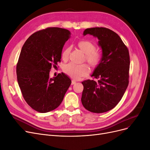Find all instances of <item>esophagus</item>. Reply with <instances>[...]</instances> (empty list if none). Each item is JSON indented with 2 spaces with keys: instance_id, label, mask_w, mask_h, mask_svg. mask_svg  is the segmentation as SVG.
<instances>
[{
  "instance_id": "esophagus-1",
  "label": "esophagus",
  "mask_w": 150,
  "mask_h": 150,
  "mask_svg": "<svg viewBox=\"0 0 150 150\" xmlns=\"http://www.w3.org/2000/svg\"><path fill=\"white\" fill-rule=\"evenodd\" d=\"M76 81L75 80H72V82H71V84H72V85H73V84H76Z\"/></svg>"
}]
</instances>
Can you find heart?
Here are the masks:
<instances>
[{
	"label": "heart",
	"instance_id": "heart-1",
	"mask_svg": "<svg viewBox=\"0 0 150 150\" xmlns=\"http://www.w3.org/2000/svg\"><path fill=\"white\" fill-rule=\"evenodd\" d=\"M78 46L85 54V59L93 67H97L101 61V54L95 51L94 45L88 40H81L78 43ZM71 52V47H67L62 52V59L66 60ZM63 71L66 74L74 79H79L81 77L86 76L89 72V68L85 64L77 65L73 63H69L64 66Z\"/></svg>",
	"mask_w": 150,
	"mask_h": 150
}]
</instances>
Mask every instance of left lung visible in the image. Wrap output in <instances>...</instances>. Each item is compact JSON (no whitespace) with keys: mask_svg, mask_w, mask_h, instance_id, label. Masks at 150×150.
Wrapping results in <instances>:
<instances>
[{"mask_svg":"<svg viewBox=\"0 0 150 150\" xmlns=\"http://www.w3.org/2000/svg\"><path fill=\"white\" fill-rule=\"evenodd\" d=\"M87 34L98 39L102 58L91 74L97 80L82 82L84 89L81 102L87 110L102 113L118 104L128 87L129 54L128 48L114 31L105 28H92L84 30L83 35Z\"/></svg>","mask_w":150,"mask_h":150,"instance_id":"1","label":"left lung"}]
</instances>
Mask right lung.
<instances>
[{
  "label": "right lung",
  "mask_w": 150,
  "mask_h": 150,
  "mask_svg": "<svg viewBox=\"0 0 150 150\" xmlns=\"http://www.w3.org/2000/svg\"><path fill=\"white\" fill-rule=\"evenodd\" d=\"M70 36L67 29L48 28L32 34L22 47L16 67L17 82L26 103L38 112L57 108L71 84L63 72L49 77L52 66L60 61L62 48Z\"/></svg>",
  "instance_id": "add662e5"
}]
</instances>
